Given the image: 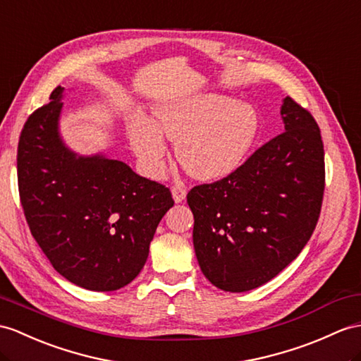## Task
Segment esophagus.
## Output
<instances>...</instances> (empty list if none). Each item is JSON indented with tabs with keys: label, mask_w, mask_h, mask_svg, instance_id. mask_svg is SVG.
Returning <instances> with one entry per match:
<instances>
[{
	"label": "esophagus",
	"mask_w": 361,
	"mask_h": 361,
	"mask_svg": "<svg viewBox=\"0 0 361 361\" xmlns=\"http://www.w3.org/2000/svg\"><path fill=\"white\" fill-rule=\"evenodd\" d=\"M171 195H173V199H174V202H182L183 199L187 197V190H185V187H182V185H174L173 188H171Z\"/></svg>",
	"instance_id": "esophagus-1"
}]
</instances>
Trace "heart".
I'll use <instances>...</instances> for the list:
<instances>
[{"mask_svg":"<svg viewBox=\"0 0 361 361\" xmlns=\"http://www.w3.org/2000/svg\"><path fill=\"white\" fill-rule=\"evenodd\" d=\"M162 133L176 140V156L191 176L214 180L231 174L247 159L259 135L257 111L226 96L205 93L156 109V124L136 118L130 140L152 174L165 169Z\"/></svg>","mask_w":361,"mask_h":361,"instance_id":"heart-1","label":"heart"}]
</instances>
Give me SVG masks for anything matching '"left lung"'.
<instances>
[{
    "mask_svg": "<svg viewBox=\"0 0 361 361\" xmlns=\"http://www.w3.org/2000/svg\"><path fill=\"white\" fill-rule=\"evenodd\" d=\"M280 114L283 133L226 178L187 195L199 267L228 293L274 279L300 254L319 221L324 191L320 128L289 96Z\"/></svg>",
    "mask_w": 361,
    "mask_h": 361,
    "instance_id": "obj_1",
    "label": "left lung"
}]
</instances>
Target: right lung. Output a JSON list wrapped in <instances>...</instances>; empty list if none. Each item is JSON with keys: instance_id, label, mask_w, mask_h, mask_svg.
<instances>
[{"instance_id": "right-lung-1", "label": "right lung", "mask_w": 361, "mask_h": 361, "mask_svg": "<svg viewBox=\"0 0 361 361\" xmlns=\"http://www.w3.org/2000/svg\"><path fill=\"white\" fill-rule=\"evenodd\" d=\"M63 87L25 121L18 188L25 221L61 276L90 291H116L144 268L170 190L105 154L79 156L59 136Z\"/></svg>"}]
</instances>
